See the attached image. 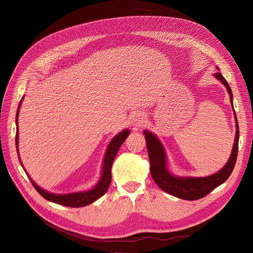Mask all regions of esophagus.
Here are the masks:
<instances>
[{"label": "esophagus", "instance_id": "34e87169", "mask_svg": "<svg viewBox=\"0 0 253 253\" xmlns=\"http://www.w3.org/2000/svg\"><path fill=\"white\" fill-rule=\"evenodd\" d=\"M144 118H143V115L142 114H140V113H135L133 116L131 117V125H132V126H134V127H138V126H142V124H143V120Z\"/></svg>", "mask_w": 253, "mask_h": 253}]
</instances>
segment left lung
<instances>
[{
  "label": "left lung",
  "instance_id": "1",
  "mask_svg": "<svg viewBox=\"0 0 253 253\" xmlns=\"http://www.w3.org/2000/svg\"><path fill=\"white\" fill-rule=\"evenodd\" d=\"M214 76H215V78L226 86L229 95H230V102L233 108L232 91L230 86H229L228 82L220 73H216ZM234 117L236 122V133L231 155L229 157V160L223 169L219 170L215 174L206 176V177H179V176L173 175L167 167V155L162 142L159 141V139L152 132L143 131V134L145 135L144 138L145 142H147L149 159L151 164V176L157 183L158 187L160 189H163L165 192L181 198V200L196 201L206 196L207 194H209L212 190L225 182L234 169L237 157V151H239L240 129L235 112Z\"/></svg>",
  "mask_w": 253,
  "mask_h": 253
}]
</instances>
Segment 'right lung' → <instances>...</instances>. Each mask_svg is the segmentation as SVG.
Instances as JSON below:
<instances>
[{"mask_svg": "<svg viewBox=\"0 0 253 253\" xmlns=\"http://www.w3.org/2000/svg\"><path fill=\"white\" fill-rule=\"evenodd\" d=\"M23 98L21 99V101L18 106V111H17V134H16V145H17V152H19L18 149V143H19V132H18V117H19V110L22 103ZM129 131L128 129H124V131L117 134L114 138L111 140L108 149H106L104 159H103V166H102V174H101V178L99 179L97 182V185L88 191H82V192H75V193H68V194H53L50 192H47L44 189L40 188L37 183L29 177L30 181H32L33 186L35 189L39 192L45 200L56 203L62 206L66 207H73V208H78V207H84L87 206L91 203H94L97 201L99 197H101L102 195L105 194L106 191H108L110 185H111V180H112V165L115 157H116L119 148L121 147V144L124 143V141L126 139V137L128 136ZM20 160V157H19ZM21 163V162H20ZM22 165V163H21Z\"/></svg>", "mask_w": 253, "mask_h": 253, "instance_id": "obj_1", "label": "right lung"}]
</instances>
